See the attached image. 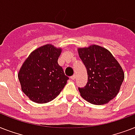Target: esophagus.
Wrapping results in <instances>:
<instances>
[{"label":"esophagus","instance_id":"34e87169","mask_svg":"<svg viewBox=\"0 0 135 135\" xmlns=\"http://www.w3.org/2000/svg\"><path fill=\"white\" fill-rule=\"evenodd\" d=\"M76 78V74H74V75H73L72 76H71V79H72V80H75Z\"/></svg>","mask_w":135,"mask_h":135}]
</instances>
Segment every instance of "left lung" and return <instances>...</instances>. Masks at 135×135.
Returning <instances> with one entry per match:
<instances>
[{
	"label": "left lung",
	"mask_w": 135,
	"mask_h": 135,
	"mask_svg": "<svg viewBox=\"0 0 135 135\" xmlns=\"http://www.w3.org/2000/svg\"><path fill=\"white\" fill-rule=\"evenodd\" d=\"M78 51L88 75L86 85L78 88L80 95L93 104H107L117 95L124 80L121 66L102 47L94 45Z\"/></svg>",
	"instance_id": "8db88e82"
}]
</instances>
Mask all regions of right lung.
I'll use <instances>...</instances> for the list:
<instances>
[{
	"mask_svg": "<svg viewBox=\"0 0 135 135\" xmlns=\"http://www.w3.org/2000/svg\"><path fill=\"white\" fill-rule=\"evenodd\" d=\"M61 52L52 45H43L31 53L20 69L22 90L33 102H50L66 84L69 77L57 61Z\"/></svg>",
	"mask_w": 135,
	"mask_h": 135,
	"instance_id": "1",
	"label": "right lung"
}]
</instances>
